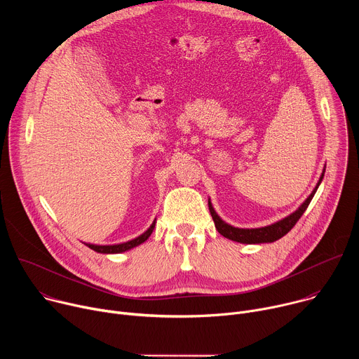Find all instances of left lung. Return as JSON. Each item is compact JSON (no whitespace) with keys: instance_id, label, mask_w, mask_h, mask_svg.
<instances>
[{"instance_id":"left-lung-1","label":"left lung","mask_w":359,"mask_h":359,"mask_svg":"<svg viewBox=\"0 0 359 359\" xmlns=\"http://www.w3.org/2000/svg\"><path fill=\"white\" fill-rule=\"evenodd\" d=\"M324 177V173L321 175L320 177V182L316 186V189L313 190V193L309 196V198H306L301 206L298 208V210H295L292 215H290L288 217L283 219L281 222L276 223V224H271L269 227H263V229H251V230H245V229H236V227H231L226 223H223L220 219L217 217H213L215 220V226L217 229V231L224 236L226 238L229 240H233V241H237V243H243V244H260V243H273V241H277L278 238H281L283 236H285L294 226L295 223L299 220V217L304 215V212L306 210V208H309L310 201L313 200L321 180Z\"/></svg>"}]
</instances>
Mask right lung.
Instances as JSON below:
<instances>
[{
	"label": "right lung",
	"mask_w": 359,
	"mask_h": 359,
	"mask_svg": "<svg viewBox=\"0 0 359 359\" xmlns=\"http://www.w3.org/2000/svg\"><path fill=\"white\" fill-rule=\"evenodd\" d=\"M150 236V231L147 230L144 234H142L140 237L132 240V241H128V243H123V244H118V245H95V244H88V247H90L92 250L97 251V252H121V251H126L135 245H137L139 243L144 241L147 237Z\"/></svg>",
	"instance_id": "obj_1"
}]
</instances>
